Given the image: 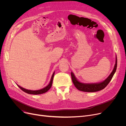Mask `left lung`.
Instances as JSON below:
<instances>
[{
  "label": "left lung",
  "mask_w": 126,
  "mask_h": 126,
  "mask_svg": "<svg viewBox=\"0 0 126 126\" xmlns=\"http://www.w3.org/2000/svg\"><path fill=\"white\" fill-rule=\"evenodd\" d=\"M116 68H117V57H116L115 64L113 71H112V72L109 76V77L103 82L100 83H96V84L82 83L77 80V79L76 78L74 74H73V72H71V76L72 78V81L74 85L75 86V87L78 90L80 91H82L84 92H93L100 91L104 89L109 83V82L111 80L112 77H113L114 73L116 71Z\"/></svg>",
  "instance_id": "1"
}]
</instances>
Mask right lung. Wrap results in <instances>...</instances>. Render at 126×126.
Here are the masks:
<instances>
[{
  "label": "right lung",
  "instance_id": "obj_1",
  "mask_svg": "<svg viewBox=\"0 0 126 126\" xmlns=\"http://www.w3.org/2000/svg\"><path fill=\"white\" fill-rule=\"evenodd\" d=\"M54 74H55V72H54V73H53V74L52 75L51 80H50V81L49 84L46 87H45L44 88H43L42 89H40V90H28V89H24V88L20 87L18 85H17V86L22 91H23L24 92H26V93H27L28 94H42L45 93L46 92H47L50 88V87H51L52 83V81H53V78H54Z\"/></svg>",
  "mask_w": 126,
  "mask_h": 126
}]
</instances>
